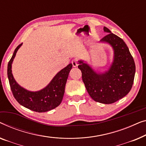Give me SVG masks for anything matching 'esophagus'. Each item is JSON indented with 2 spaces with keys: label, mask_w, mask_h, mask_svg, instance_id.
Segmentation results:
<instances>
[{
  "label": "esophagus",
  "mask_w": 146,
  "mask_h": 146,
  "mask_svg": "<svg viewBox=\"0 0 146 146\" xmlns=\"http://www.w3.org/2000/svg\"><path fill=\"white\" fill-rule=\"evenodd\" d=\"M71 63H72V65H73V67H77V65H78L77 61L76 60V59H73V60H72V61H71Z\"/></svg>",
  "instance_id": "1"
}]
</instances>
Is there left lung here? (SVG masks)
Masks as SVG:
<instances>
[{
    "label": "left lung",
    "mask_w": 146,
    "mask_h": 146,
    "mask_svg": "<svg viewBox=\"0 0 146 146\" xmlns=\"http://www.w3.org/2000/svg\"><path fill=\"white\" fill-rule=\"evenodd\" d=\"M108 33L100 42L109 44L114 52L113 61L103 73L94 70L85 61L79 60L78 68L86 89L94 101L112 104L122 98L130 91L134 83L135 65L134 59L124 40L104 27Z\"/></svg>",
    "instance_id": "8db88e82"
}]
</instances>
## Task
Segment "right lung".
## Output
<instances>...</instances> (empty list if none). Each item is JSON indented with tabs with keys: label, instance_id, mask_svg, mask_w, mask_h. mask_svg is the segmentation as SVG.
I'll return each mask as SVG.
<instances>
[{
	"label": "right lung",
	"instance_id": "obj_1",
	"mask_svg": "<svg viewBox=\"0 0 146 146\" xmlns=\"http://www.w3.org/2000/svg\"><path fill=\"white\" fill-rule=\"evenodd\" d=\"M20 44L14 50L8 64L7 75L12 94L18 103L22 106L38 112H44L56 108L61 104L65 93V87L69 73L73 65L69 64L59 71L50 83L44 89L38 91H30L24 89L14 79L12 73V64Z\"/></svg>",
	"mask_w": 146,
	"mask_h": 146
}]
</instances>
